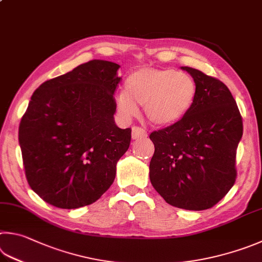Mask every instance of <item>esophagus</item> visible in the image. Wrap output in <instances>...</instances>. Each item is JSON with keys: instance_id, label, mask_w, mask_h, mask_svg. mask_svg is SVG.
<instances>
[{"instance_id": "esophagus-1", "label": "esophagus", "mask_w": 262, "mask_h": 262, "mask_svg": "<svg viewBox=\"0 0 262 262\" xmlns=\"http://www.w3.org/2000/svg\"><path fill=\"white\" fill-rule=\"evenodd\" d=\"M147 136L146 130L141 127H133L132 128V139L133 140H141L145 139Z\"/></svg>"}]
</instances>
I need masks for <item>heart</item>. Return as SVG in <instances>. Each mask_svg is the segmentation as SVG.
Returning <instances> with one entry per match:
<instances>
[{
	"label": "heart",
	"mask_w": 262,
	"mask_h": 262,
	"mask_svg": "<svg viewBox=\"0 0 262 262\" xmlns=\"http://www.w3.org/2000/svg\"><path fill=\"white\" fill-rule=\"evenodd\" d=\"M197 85L189 74L173 69L142 68L125 80L116 98L120 115L129 119L144 105L147 120L156 126H172L188 115L196 101Z\"/></svg>",
	"instance_id": "obj_1"
}]
</instances>
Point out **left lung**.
Returning <instances> with one entry per match:
<instances>
[{
	"label": "left lung",
	"mask_w": 262,
	"mask_h": 262,
	"mask_svg": "<svg viewBox=\"0 0 262 262\" xmlns=\"http://www.w3.org/2000/svg\"><path fill=\"white\" fill-rule=\"evenodd\" d=\"M181 69L196 82V101L182 120L150 134L155 144L150 181L169 205L203 211L235 183L243 121L225 83L196 69Z\"/></svg>",
	"instance_id": "1"
}]
</instances>
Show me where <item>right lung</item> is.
<instances>
[{
  "label": "right lung",
  "instance_id": "right-lung-1",
  "mask_svg": "<svg viewBox=\"0 0 262 262\" xmlns=\"http://www.w3.org/2000/svg\"><path fill=\"white\" fill-rule=\"evenodd\" d=\"M120 65L94 59L33 93L19 125L27 182L45 202L79 208L101 198L116 178L132 129L115 122Z\"/></svg>",
  "mask_w": 262,
  "mask_h": 262
}]
</instances>
